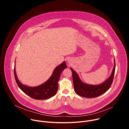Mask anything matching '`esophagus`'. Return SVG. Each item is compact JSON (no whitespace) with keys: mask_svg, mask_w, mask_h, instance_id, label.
<instances>
[{"mask_svg":"<svg viewBox=\"0 0 129 129\" xmlns=\"http://www.w3.org/2000/svg\"><path fill=\"white\" fill-rule=\"evenodd\" d=\"M71 60H69V59L67 60V62H68V63L69 64L71 63Z\"/></svg>","mask_w":129,"mask_h":129,"instance_id":"obj_1","label":"esophagus"}]
</instances>
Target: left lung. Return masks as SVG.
I'll list each match as a JSON object with an SVG mask.
<instances>
[{"instance_id":"8db88e82","label":"left lung","mask_w":129,"mask_h":129,"mask_svg":"<svg viewBox=\"0 0 129 129\" xmlns=\"http://www.w3.org/2000/svg\"><path fill=\"white\" fill-rule=\"evenodd\" d=\"M72 71V80L75 92L78 95L86 98H93L105 93L111 87L115 73V62L114 59V67L110 76L104 82L98 85H90L83 82L79 75L70 68Z\"/></svg>"}]
</instances>
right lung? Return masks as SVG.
Listing matches in <instances>:
<instances>
[{"instance_id":"add662e5","label":"right lung","mask_w":129,"mask_h":129,"mask_svg":"<svg viewBox=\"0 0 129 129\" xmlns=\"http://www.w3.org/2000/svg\"><path fill=\"white\" fill-rule=\"evenodd\" d=\"M66 67V62L64 61L54 68L51 76L45 82L36 87L27 86L20 82L16 75L15 66L14 67L15 78L18 86L26 95L35 100H46L56 94L61 74Z\"/></svg>"}]
</instances>
